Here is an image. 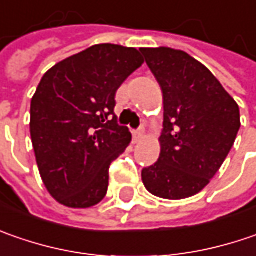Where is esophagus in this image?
I'll use <instances>...</instances> for the list:
<instances>
[{
  "label": "esophagus",
  "instance_id": "esophagus-1",
  "mask_svg": "<svg viewBox=\"0 0 256 256\" xmlns=\"http://www.w3.org/2000/svg\"><path fill=\"white\" fill-rule=\"evenodd\" d=\"M133 138H134V142H136V143L140 142V140L144 138V130H143V128H140V130H138V132H134V133H133Z\"/></svg>",
  "mask_w": 256,
  "mask_h": 256
}]
</instances>
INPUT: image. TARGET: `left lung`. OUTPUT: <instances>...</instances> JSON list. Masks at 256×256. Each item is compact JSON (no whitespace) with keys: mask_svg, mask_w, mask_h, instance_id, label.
<instances>
[{"mask_svg":"<svg viewBox=\"0 0 256 256\" xmlns=\"http://www.w3.org/2000/svg\"><path fill=\"white\" fill-rule=\"evenodd\" d=\"M163 92L160 154L142 170L150 194L169 200L199 194L220 169L240 128L238 103L192 56L140 48Z\"/></svg>","mask_w":256,"mask_h":256,"instance_id":"obj_1","label":"left lung"}]
</instances>
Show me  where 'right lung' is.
Wrapping results in <instances>:
<instances>
[{
    "mask_svg": "<svg viewBox=\"0 0 256 256\" xmlns=\"http://www.w3.org/2000/svg\"><path fill=\"white\" fill-rule=\"evenodd\" d=\"M143 62L136 48L96 44L42 76L31 98L30 133L42 184L58 204L86 209L104 199L110 163L132 140L112 117L114 97Z\"/></svg>",
    "mask_w": 256,
    "mask_h": 256,
    "instance_id": "obj_1",
    "label": "right lung"
}]
</instances>
